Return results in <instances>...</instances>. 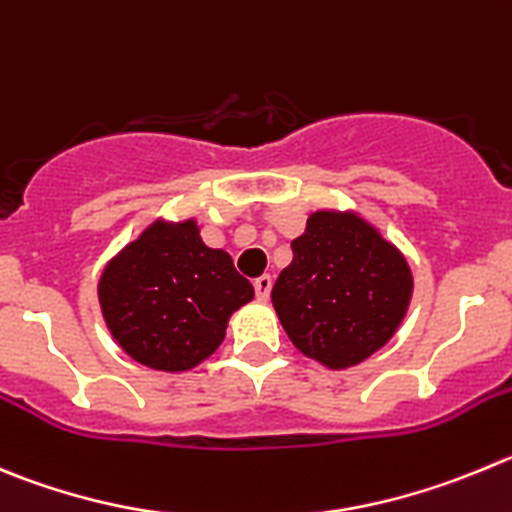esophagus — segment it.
Here are the masks:
<instances>
[{"instance_id": "1", "label": "esophagus", "mask_w": 512, "mask_h": 512, "mask_svg": "<svg viewBox=\"0 0 512 512\" xmlns=\"http://www.w3.org/2000/svg\"><path fill=\"white\" fill-rule=\"evenodd\" d=\"M270 290H272V278L270 275H260V278L255 280L257 300H260V303H265V300L270 298Z\"/></svg>"}]
</instances>
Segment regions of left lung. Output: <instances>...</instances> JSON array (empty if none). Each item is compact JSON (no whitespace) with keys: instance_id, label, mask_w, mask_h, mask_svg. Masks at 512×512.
Here are the masks:
<instances>
[{"instance_id":"1","label":"left lung","mask_w":512,"mask_h":512,"mask_svg":"<svg viewBox=\"0 0 512 512\" xmlns=\"http://www.w3.org/2000/svg\"><path fill=\"white\" fill-rule=\"evenodd\" d=\"M414 293L407 257L356 209H315L293 240L272 308L303 356L358 366L394 338Z\"/></svg>"}]
</instances>
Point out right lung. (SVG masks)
I'll return each mask as SVG.
<instances>
[{
  "label": "right lung",
  "mask_w": 512,
  "mask_h": 512,
  "mask_svg": "<svg viewBox=\"0 0 512 512\" xmlns=\"http://www.w3.org/2000/svg\"><path fill=\"white\" fill-rule=\"evenodd\" d=\"M255 288L234 270L229 252L207 247L194 217H156L105 262L98 303L123 353L164 374L207 361L227 336L234 310Z\"/></svg>",
  "instance_id": "right-lung-1"
}]
</instances>
